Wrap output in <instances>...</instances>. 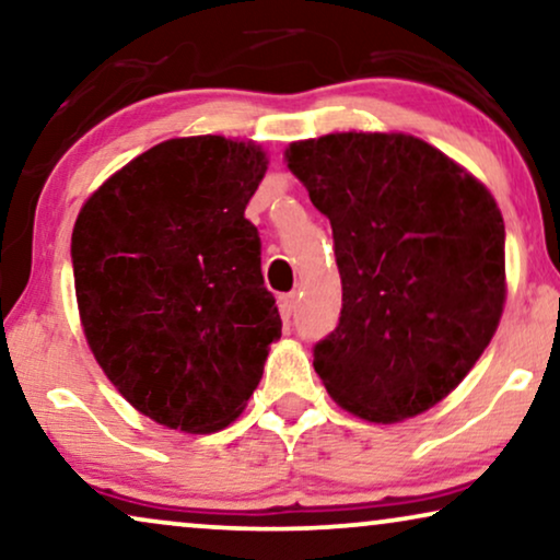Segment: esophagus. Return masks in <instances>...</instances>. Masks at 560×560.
I'll return each mask as SVG.
<instances>
[{"label":"esophagus","instance_id":"obj_1","mask_svg":"<svg viewBox=\"0 0 560 560\" xmlns=\"http://www.w3.org/2000/svg\"><path fill=\"white\" fill-rule=\"evenodd\" d=\"M278 303H280V313H282V318H290L295 313V303H298V295L295 293H285V295H280L278 298Z\"/></svg>","mask_w":560,"mask_h":560}]
</instances>
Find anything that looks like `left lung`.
Masks as SVG:
<instances>
[{
  "mask_svg": "<svg viewBox=\"0 0 560 560\" xmlns=\"http://www.w3.org/2000/svg\"><path fill=\"white\" fill-rule=\"evenodd\" d=\"M288 167L334 229L339 326L313 347L328 395L372 423L441 402L492 341L504 221L454 160L410 135L293 142Z\"/></svg>",
  "mask_w": 560,
  "mask_h": 560,
  "instance_id": "left-lung-1",
  "label": "left lung"
}]
</instances>
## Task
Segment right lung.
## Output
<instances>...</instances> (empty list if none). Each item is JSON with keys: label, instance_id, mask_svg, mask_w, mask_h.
<instances>
[{"label": "right lung", "instance_id": "add662e5", "mask_svg": "<svg viewBox=\"0 0 560 560\" xmlns=\"http://www.w3.org/2000/svg\"><path fill=\"white\" fill-rule=\"evenodd\" d=\"M265 171L252 142L167 140L114 173L75 219L83 334L112 385L160 425L232 423L280 339L262 244L244 219Z\"/></svg>", "mask_w": 560, "mask_h": 560}]
</instances>
